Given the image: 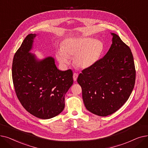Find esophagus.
<instances>
[{"instance_id": "1", "label": "esophagus", "mask_w": 148, "mask_h": 148, "mask_svg": "<svg viewBox=\"0 0 148 148\" xmlns=\"http://www.w3.org/2000/svg\"><path fill=\"white\" fill-rule=\"evenodd\" d=\"M78 73H73V78L74 81H76L77 80V78H78Z\"/></svg>"}]
</instances>
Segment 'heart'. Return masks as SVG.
<instances>
[{"mask_svg": "<svg viewBox=\"0 0 148 148\" xmlns=\"http://www.w3.org/2000/svg\"><path fill=\"white\" fill-rule=\"evenodd\" d=\"M103 51V44L99 40L90 37L69 38L62 41L57 58L61 64L67 65L69 57H73L75 66L86 69L99 60Z\"/></svg>", "mask_w": 148, "mask_h": 148, "instance_id": "obj_1", "label": "heart"}]
</instances>
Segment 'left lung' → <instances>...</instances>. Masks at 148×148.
<instances>
[{
    "mask_svg": "<svg viewBox=\"0 0 148 148\" xmlns=\"http://www.w3.org/2000/svg\"><path fill=\"white\" fill-rule=\"evenodd\" d=\"M104 57L84 69L77 79L82 88L86 108L99 116L111 115L128 101L134 87L136 69L133 55L117 34Z\"/></svg>",
    "mask_w": 148,
    "mask_h": 148,
    "instance_id": "1",
    "label": "left lung"
}]
</instances>
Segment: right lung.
I'll return each mask as SVG.
<instances>
[{"instance_id": "add662e5", "label": "right lung", "mask_w": 148, "mask_h": 148, "mask_svg": "<svg viewBox=\"0 0 148 148\" xmlns=\"http://www.w3.org/2000/svg\"><path fill=\"white\" fill-rule=\"evenodd\" d=\"M36 36L27 35L14 56L12 81L24 108L38 118L48 119L64 110L65 95L73 82V72L58 70L51 57L36 60L29 52Z\"/></svg>"}]
</instances>
